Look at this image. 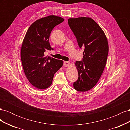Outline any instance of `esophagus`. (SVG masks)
<instances>
[{
	"instance_id": "34e87169",
	"label": "esophagus",
	"mask_w": 130,
	"mask_h": 130,
	"mask_svg": "<svg viewBox=\"0 0 130 130\" xmlns=\"http://www.w3.org/2000/svg\"><path fill=\"white\" fill-rule=\"evenodd\" d=\"M64 66L66 67H68L70 64V62H68V61H64Z\"/></svg>"
}]
</instances>
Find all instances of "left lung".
Here are the masks:
<instances>
[{
	"instance_id": "left-lung-1",
	"label": "left lung",
	"mask_w": 130,
	"mask_h": 130,
	"mask_svg": "<svg viewBox=\"0 0 130 130\" xmlns=\"http://www.w3.org/2000/svg\"><path fill=\"white\" fill-rule=\"evenodd\" d=\"M68 23L80 48H85L82 61L75 62L78 78L73 86L77 91L86 92L95 86L104 71L108 53L107 39L91 18H69Z\"/></svg>"
}]
</instances>
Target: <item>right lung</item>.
Segmentation results:
<instances>
[{"mask_svg":"<svg viewBox=\"0 0 130 130\" xmlns=\"http://www.w3.org/2000/svg\"><path fill=\"white\" fill-rule=\"evenodd\" d=\"M64 21L62 17L49 15L34 22L23 40L21 57L27 80L40 89L48 88L54 75L63 64V61L44 56L47 50H54L49 44V36L55 26Z\"/></svg>","mask_w":130,"mask_h":130,"instance_id":"add662e5","label":"right lung"}]
</instances>
